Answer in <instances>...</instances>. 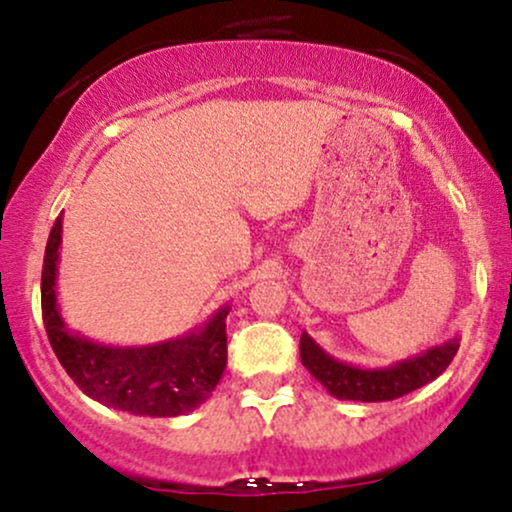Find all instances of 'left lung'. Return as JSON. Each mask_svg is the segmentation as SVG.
Wrapping results in <instances>:
<instances>
[{"instance_id": "8db88e82", "label": "left lung", "mask_w": 512, "mask_h": 512, "mask_svg": "<svg viewBox=\"0 0 512 512\" xmlns=\"http://www.w3.org/2000/svg\"><path fill=\"white\" fill-rule=\"evenodd\" d=\"M460 349V337L431 346L383 368H363L327 354L308 332L301 334V361L317 383L337 399L390 402L436 380Z\"/></svg>"}]
</instances>
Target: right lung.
Returning <instances> with one entry per match:
<instances>
[{"instance_id":"1","label":"right lung","mask_w":512,"mask_h":512,"mask_svg":"<svg viewBox=\"0 0 512 512\" xmlns=\"http://www.w3.org/2000/svg\"><path fill=\"white\" fill-rule=\"evenodd\" d=\"M62 214L52 226L40 279L50 346L69 378L96 402L134 416H182L204 404L226 370L228 305L182 337L144 346H113L72 332L57 301Z\"/></svg>"}]
</instances>
